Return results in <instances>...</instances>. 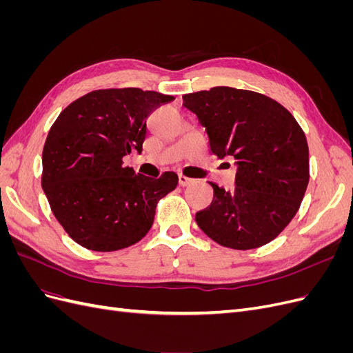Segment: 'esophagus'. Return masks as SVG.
I'll return each mask as SVG.
<instances>
[{"label": "esophagus", "instance_id": "1", "mask_svg": "<svg viewBox=\"0 0 353 353\" xmlns=\"http://www.w3.org/2000/svg\"><path fill=\"white\" fill-rule=\"evenodd\" d=\"M178 181H179V185H181V187H188V185H191V184L194 183L193 178H188V176H185V175H179V176H178Z\"/></svg>", "mask_w": 353, "mask_h": 353}]
</instances>
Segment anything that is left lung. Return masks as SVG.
<instances>
[{
	"label": "left lung",
	"instance_id": "obj_1",
	"mask_svg": "<svg viewBox=\"0 0 353 353\" xmlns=\"http://www.w3.org/2000/svg\"><path fill=\"white\" fill-rule=\"evenodd\" d=\"M184 108L206 128L219 159H236V188L210 183V206L196 213L201 231L225 248L249 250L290 223L309 183L306 137L293 114L263 94L231 87L187 94Z\"/></svg>",
	"mask_w": 353,
	"mask_h": 353
}]
</instances>
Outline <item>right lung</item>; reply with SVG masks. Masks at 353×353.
<instances>
[{
  "label": "right lung",
  "instance_id": "1",
  "mask_svg": "<svg viewBox=\"0 0 353 353\" xmlns=\"http://www.w3.org/2000/svg\"><path fill=\"white\" fill-rule=\"evenodd\" d=\"M172 95L140 88L99 90L69 104L42 152V190L60 225L82 248L113 252L140 241L175 172L135 174L123 157L143 152L147 116Z\"/></svg>",
  "mask_w": 353,
  "mask_h": 353
}]
</instances>
